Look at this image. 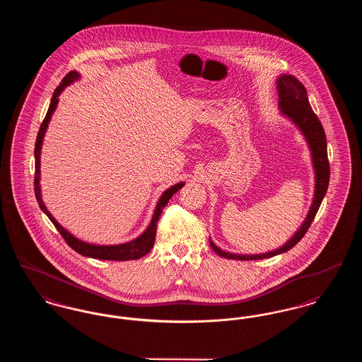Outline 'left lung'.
I'll return each mask as SVG.
<instances>
[{
  "label": "left lung",
  "instance_id": "obj_1",
  "mask_svg": "<svg viewBox=\"0 0 362 362\" xmlns=\"http://www.w3.org/2000/svg\"><path fill=\"white\" fill-rule=\"evenodd\" d=\"M276 90H278V108L279 114L292 122L293 124L298 129L301 136L305 139L308 149L310 152L312 168L315 173V189L313 198L310 204V210L300 225V228L294 232L292 238L282 244L279 248L273 251L262 252V254H236L229 252L216 245V243L210 240V245L216 254L226 259H236V260H258V259L272 258L279 254H284L293 248L303 236L307 233L310 225L312 224L319 206L326 195L329 180V165L327 158V139L323 130V126L317 117L315 115L310 107L307 90L304 86L291 74H281L276 81Z\"/></svg>",
  "mask_w": 362,
  "mask_h": 362
}]
</instances>
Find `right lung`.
Segmentation results:
<instances>
[{"label":"right lung","instance_id":"right-lung-1","mask_svg":"<svg viewBox=\"0 0 362 362\" xmlns=\"http://www.w3.org/2000/svg\"><path fill=\"white\" fill-rule=\"evenodd\" d=\"M81 78V74L76 70L70 71L69 74L65 76V78L62 80V83L59 86L54 90L52 93V102L49 105L47 114L45 117V121L42 123L37 137H36V142H35V195H36V201L39 204V207L42 209V211L50 218L52 224L55 225V228L58 229V232L62 235V238L66 240L70 247L81 254L83 257L86 258L93 259H103V260H132V259H139L145 257L153 247L156 239V230H157V223L158 218L161 216L163 209L165 205L170 202V199L173 198V194H176L179 189H182L186 183L185 182H179L176 185L171 186L170 189H165L157 204H156L151 223L146 226V229L137 236L133 240L126 241V243H121V244H92L88 241L81 240L78 238H76L74 235H71L66 228H64L62 225L59 224L54 217L52 213L49 211V209L45 205L43 199H42V189H40V155H42V146H43V141H45V136L46 132L49 129V123L52 121V114L57 110V105L59 102V95L65 90L66 86L73 84L74 81H78Z\"/></svg>","mask_w":362,"mask_h":362}]
</instances>
